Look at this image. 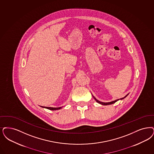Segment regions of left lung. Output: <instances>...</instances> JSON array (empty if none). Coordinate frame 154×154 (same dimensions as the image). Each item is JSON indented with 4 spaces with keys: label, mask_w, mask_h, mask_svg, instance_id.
Segmentation results:
<instances>
[{
    "label": "left lung",
    "mask_w": 154,
    "mask_h": 154,
    "mask_svg": "<svg viewBox=\"0 0 154 154\" xmlns=\"http://www.w3.org/2000/svg\"><path fill=\"white\" fill-rule=\"evenodd\" d=\"M128 94L127 95H126L124 98H122V99H120V100H122V99H124L125 97H126L127 96H128ZM93 97H94V99H95V100L98 103H99V104H102L103 105H110V104H114V103H115L116 101H117L118 100H119L120 99H117V100H115V101H112V102H110V103H103V102H101V101H98L97 99H96L94 96H93Z\"/></svg>",
    "instance_id": "left-lung-1"
}]
</instances>
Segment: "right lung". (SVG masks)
Wrapping results in <instances>:
<instances>
[{"label": "right lung", "instance_id": "add662e5", "mask_svg": "<svg viewBox=\"0 0 154 154\" xmlns=\"http://www.w3.org/2000/svg\"><path fill=\"white\" fill-rule=\"evenodd\" d=\"M42 108H45L46 109H48L49 110H58V109H60L61 108V107H60V108H52V107H47V106H41Z\"/></svg>", "mask_w": 154, "mask_h": 154}]
</instances>
